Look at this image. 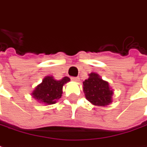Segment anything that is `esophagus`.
<instances>
[{
	"label": "esophagus",
	"instance_id": "obj_1",
	"mask_svg": "<svg viewBox=\"0 0 147 147\" xmlns=\"http://www.w3.org/2000/svg\"><path fill=\"white\" fill-rule=\"evenodd\" d=\"M71 80L74 82H79L80 81V78L79 77H71Z\"/></svg>",
	"mask_w": 147,
	"mask_h": 147
}]
</instances>
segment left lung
<instances>
[{
	"mask_svg": "<svg viewBox=\"0 0 147 147\" xmlns=\"http://www.w3.org/2000/svg\"><path fill=\"white\" fill-rule=\"evenodd\" d=\"M86 98L95 106L105 107L112 102L113 91L108 82L102 80L97 73L91 72L83 82Z\"/></svg>",
	"mask_w": 147,
	"mask_h": 147,
	"instance_id": "left-lung-1",
	"label": "left lung"
}]
</instances>
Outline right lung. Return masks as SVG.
Listing matches in <instances>:
<instances>
[{
	"instance_id": "right-lung-1",
	"label": "right lung",
	"mask_w": 147,
	"mask_h": 147,
	"mask_svg": "<svg viewBox=\"0 0 147 147\" xmlns=\"http://www.w3.org/2000/svg\"><path fill=\"white\" fill-rule=\"evenodd\" d=\"M69 81L70 79L67 76L56 80L52 76H48L35 88L32 95L40 103L46 105L54 104L62 96L63 86Z\"/></svg>"
}]
</instances>
